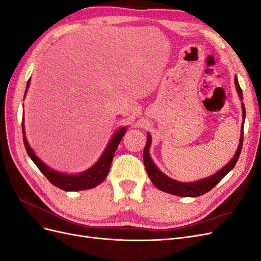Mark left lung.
Instances as JSON below:
<instances>
[{"label": "left lung", "instance_id": "1", "mask_svg": "<svg viewBox=\"0 0 261 261\" xmlns=\"http://www.w3.org/2000/svg\"><path fill=\"white\" fill-rule=\"evenodd\" d=\"M235 86H236V90L239 92L240 99L243 100V92L239 84L238 77L235 76ZM242 109H243V124L245 122V116H246V112H245V106L242 103ZM243 137H244V126H242V130H241V138H240V144L239 148L236 150V153L233 156V159L228 162L223 169H221L218 171L215 174L207 177V178H202L200 180L197 181H192V183H181V181L173 179L155 167V164L151 160V156L149 154V148L150 144H151V136L150 134L147 135V144L144 149V163L147 170L148 175L151 179L153 185L160 189L162 192H165L168 194H172L175 196H180V197H198L203 194L208 193L209 191L215 187L219 181L222 179L228 172H230L234 167L236 162H238L241 151H242V147H243Z\"/></svg>", "mask_w": 261, "mask_h": 261}]
</instances>
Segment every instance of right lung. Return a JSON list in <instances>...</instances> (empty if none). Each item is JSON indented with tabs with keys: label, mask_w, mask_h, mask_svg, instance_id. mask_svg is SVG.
I'll use <instances>...</instances> for the list:
<instances>
[{
	"label": "right lung",
	"mask_w": 261,
	"mask_h": 261,
	"mask_svg": "<svg viewBox=\"0 0 261 261\" xmlns=\"http://www.w3.org/2000/svg\"><path fill=\"white\" fill-rule=\"evenodd\" d=\"M29 85H30V80H28L27 82L25 93L28 90ZM21 127H22L23 145H25V148L27 150L28 155L30 156V159L34 161V163L37 165L38 169L43 173L44 176L51 181V184L63 189V191L65 192L85 191V189H90L101 184L108 175L114 153H115V150L126 132V128L122 127L114 134L112 139L110 140V143L105 149L103 153H102V155L100 156V159L94 163L90 169L80 173V174L72 175V174H65V173L54 171L51 168L46 167V165L35 154L34 150L30 148L25 136V125H23V122L21 123Z\"/></svg>",
	"instance_id": "right-lung-1"
}]
</instances>
